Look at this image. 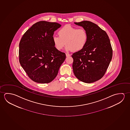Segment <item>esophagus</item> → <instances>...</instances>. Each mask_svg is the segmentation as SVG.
Here are the masks:
<instances>
[{
  "label": "esophagus",
  "mask_w": 130,
  "mask_h": 130,
  "mask_svg": "<svg viewBox=\"0 0 130 130\" xmlns=\"http://www.w3.org/2000/svg\"><path fill=\"white\" fill-rule=\"evenodd\" d=\"M66 57H69V56H70V54H68V53H66Z\"/></svg>",
  "instance_id": "1"
}]
</instances>
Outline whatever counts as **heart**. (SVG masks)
<instances>
[{"label": "heart", "instance_id": "obj_1", "mask_svg": "<svg viewBox=\"0 0 130 130\" xmlns=\"http://www.w3.org/2000/svg\"><path fill=\"white\" fill-rule=\"evenodd\" d=\"M58 34L59 36L53 37V41L56 48L59 51L63 49L66 44L67 51H79L87 43V32L83 28H77L66 25L60 29Z\"/></svg>", "mask_w": 130, "mask_h": 130}]
</instances>
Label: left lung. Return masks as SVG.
I'll list each match as a JSON object with an SVG mask.
<instances>
[{
    "label": "left lung",
    "mask_w": 130,
    "mask_h": 130,
    "mask_svg": "<svg viewBox=\"0 0 130 130\" xmlns=\"http://www.w3.org/2000/svg\"><path fill=\"white\" fill-rule=\"evenodd\" d=\"M87 32V43L83 49L72 54V68L80 81L92 83L104 76L112 57L110 39L104 30L88 21L74 23Z\"/></svg>",
    "instance_id": "8db88e82"
}]
</instances>
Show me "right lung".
Here are the masks:
<instances>
[{"mask_svg": "<svg viewBox=\"0 0 130 130\" xmlns=\"http://www.w3.org/2000/svg\"><path fill=\"white\" fill-rule=\"evenodd\" d=\"M61 25L57 23L38 22L24 34L19 44L20 64L32 80L50 83L55 78L66 54L56 48L54 32Z\"/></svg>", "mask_w": 130, "mask_h": 130, "instance_id": "right-lung-1", "label": "right lung"}]
</instances>
